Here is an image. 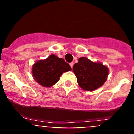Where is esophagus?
I'll list each match as a JSON object with an SVG mask.
<instances>
[{
  "mask_svg": "<svg viewBox=\"0 0 134 134\" xmlns=\"http://www.w3.org/2000/svg\"><path fill=\"white\" fill-rule=\"evenodd\" d=\"M69 64H70V66L72 68V67H73V65H74V62H70Z\"/></svg>",
  "mask_w": 134,
  "mask_h": 134,
  "instance_id": "obj_1",
  "label": "esophagus"
}]
</instances>
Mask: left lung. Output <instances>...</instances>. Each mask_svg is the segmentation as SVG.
Masks as SVG:
<instances>
[{
	"label": "left lung",
	"instance_id": "8db88e82",
	"mask_svg": "<svg viewBox=\"0 0 134 134\" xmlns=\"http://www.w3.org/2000/svg\"><path fill=\"white\" fill-rule=\"evenodd\" d=\"M108 68L100 62L81 57L73 67L78 84L86 91H93L103 85L108 76Z\"/></svg>",
	"mask_w": 134,
	"mask_h": 134
}]
</instances>
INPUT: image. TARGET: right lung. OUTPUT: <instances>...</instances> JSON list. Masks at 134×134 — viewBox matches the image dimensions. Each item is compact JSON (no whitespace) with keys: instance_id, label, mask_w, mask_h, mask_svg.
Masks as SVG:
<instances>
[{"instance_id":"add662e5","label":"right lung","mask_w":134,"mask_h":134,"mask_svg":"<svg viewBox=\"0 0 134 134\" xmlns=\"http://www.w3.org/2000/svg\"><path fill=\"white\" fill-rule=\"evenodd\" d=\"M72 70L69 64L63 58L51 55L47 59L38 60L32 68L35 81L42 86L51 87L58 82L64 72Z\"/></svg>"}]
</instances>
